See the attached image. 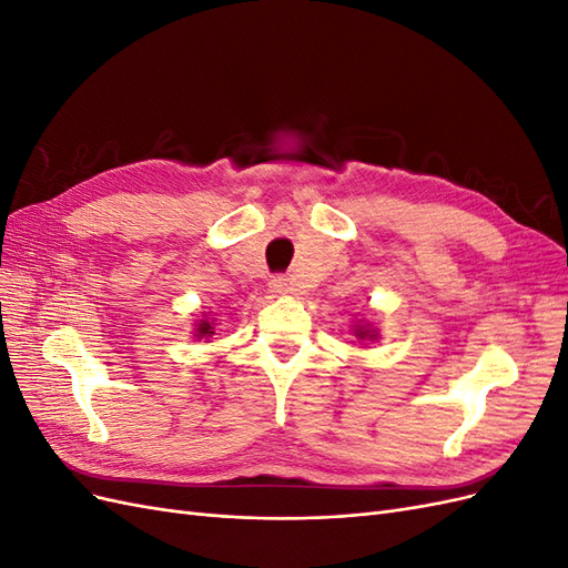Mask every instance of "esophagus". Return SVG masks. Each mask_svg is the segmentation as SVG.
I'll use <instances>...</instances> for the list:
<instances>
[{"label":"esophagus","mask_w":568,"mask_h":568,"mask_svg":"<svg viewBox=\"0 0 568 568\" xmlns=\"http://www.w3.org/2000/svg\"><path fill=\"white\" fill-rule=\"evenodd\" d=\"M270 291H272V294H288L291 284H288V280L284 277V274H277V277L270 280Z\"/></svg>","instance_id":"1"}]
</instances>
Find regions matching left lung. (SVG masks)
Returning <instances> with one entry per match:
<instances>
[{
    "label": "left lung",
    "mask_w": 568,
    "mask_h": 568,
    "mask_svg": "<svg viewBox=\"0 0 568 568\" xmlns=\"http://www.w3.org/2000/svg\"><path fill=\"white\" fill-rule=\"evenodd\" d=\"M355 334H357L359 338H372V336H374L369 329H363V326H359V329H355Z\"/></svg>",
    "instance_id": "1"
}]
</instances>
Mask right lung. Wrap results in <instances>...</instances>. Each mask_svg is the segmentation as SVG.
<instances>
[{"mask_svg":"<svg viewBox=\"0 0 568 568\" xmlns=\"http://www.w3.org/2000/svg\"><path fill=\"white\" fill-rule=\"evenodd\" d=\"M199 334V338H203V336H211L213 334V324L211 322H205V320H201V324H199V329H196Z\"/></svg>","mask_w":568,"mask_h":568,"instance_id":"add662e5","label":"right lung"}]
</instances>
